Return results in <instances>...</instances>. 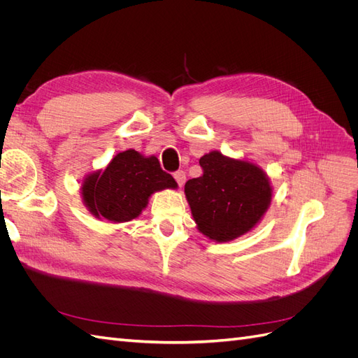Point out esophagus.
Here are the masks:
<instances>
[{"label":"esophagus","mask_w":358,"mask_h":358,"mask_svg":"<svg viewBox=\"0 0 358 358\" xmlns=\"http://www.w3.org/2000/svg\"><path fill=\"white\" fill-rule=\"evenodd\" d=\"M173 176H175V179H176V182H178V185H179V187H182L183 183H185V179H187V176H185V171L178 170V171L173 173Z\"/></svg>","instance_id":"obj_1"}]
</instances>
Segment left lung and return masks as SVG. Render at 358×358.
Returning <instances> with one entry per match:
<instances>
[{
	"label": "left lung",
	"mask_w": 358,
	"mask_h": 358,
	"mask_svg": "<svg viewBox=\"0 0 358 358\" xmlns=\"http://www.w3.org/2000/svg\"><path fill=\"white\" fill-rule=\"evenodd\" d=\"M203 175L185 183V196L199 230L216 242H229L249 230L272 200L266 173L252 162L224 157L218 150L200 158Z\"/></svg>",
	"instance_id": "8db88e82"
}]
</instances>
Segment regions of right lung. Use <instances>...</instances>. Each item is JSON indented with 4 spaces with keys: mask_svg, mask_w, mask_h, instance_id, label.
I'll return each mask as SVG.
<instances>
[{
    "mask_svg": "<svg viewBox=\"0 0 358 358\" xmlns=\"http://www.w3.org/2000/svg\"><path fill=\"white\" fill-rule=\"evenodd\" d=\"M178 188L176 180L159 166L157 157H143L137 150L119 152L103 171L83 180L82 199L88 210L112 222L131 221L146 208L150 194Z\"/></svg>",
    "mask_w": 358,
    "mask_h": 358,
    "instance_id": "add662e5",
    "label": "right lung"
}]
</instances>
